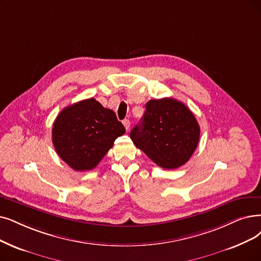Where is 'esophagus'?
Returning <instances> with one entry per match:
<instances>
[{
    "label": "esophagus",
    "instance_id": "34e87169",
    "mask_svg": "<svg viewBox=\"0 0 261 261\" xmlns=\"http://www.w3.org/2000/svg\"><path fill=\"white\" fill-rule=\"evenodd\" d=\"M123 125H124V127L126 128V130H127V129H129V125H130V122H129V120H127V119L123 120Z\"/></svg>",
    "mask_w": 261,
    "mask_h": 261
}]
</instances>
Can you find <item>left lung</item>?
<instances>
[{
    "mask_svg": "<svg viewBox=\"0 0 261 261\" xmlns=\"http://www.w3.org/2000/svg\"><path fill=\"white\" fill-rule=\"evenodd\" d=\"M200 127L193 112L171 97L151 99L130 139L156 165L175 169L191 159L199 142Z\"/></svg>",
    "mask_w": 261,
    "mask_h": 261,
    "instance_id": "obj_1",
    "label": "left lung"
}]
</instances>
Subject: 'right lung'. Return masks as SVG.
<instances>
[{
	"mask_svg": "<svg viewBox=\"0 0 261 261\" xmlns=\"http://www.w3.org/2000/svg\"><path fill=\"white\" fill-rule=\"evenodd\" d=\"M125 133L116 113L95 98L78 101L62 110L52 127V142L60 158L76 171L98 165L113 142Z\"/></svg>",
	"mask_w": 261,
	"mask_h": 261,
	"instance_id": "obj_1",
	"label": "right lung"
}]
</instances>
